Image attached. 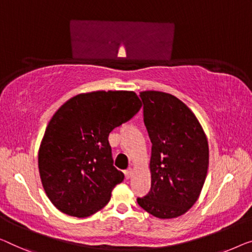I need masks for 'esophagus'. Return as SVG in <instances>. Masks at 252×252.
Instances as JSON below:
<instances>
[{
  "mask_svg": "<svg viewBox=\"0 0 252 252\" xmlns=\"http://www.w3.org/2000/svg\"><path fill=\"white\" fill-rule=\"evenodd\" d=\"M125 175H126V179H130L131 175H132V168L129 167V168H127V170H126L125 171Z\"/></svg>",
  "mask_w": 252,
  "mask_h": 252,
  "instance_id": "esophagus-1",
  "label": "esophagus"
}]
</instances>
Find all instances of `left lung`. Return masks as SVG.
I'll return each instance as SVG.
<instances>
[{"label": "left lung", "mask_w": 252, "mask_h": 252, "mask_svg": "<svg viewBox=\"0 0 252 252\" xmlns=\"http://www.w3.org/2000/svg\"><path fill=\"white\" fill-rule=\"evenodd\" d=\"M144 123L152 141V188L139 206L158 219H174L192 207L207 175L208 142L189 107L171 94L142 92Z\"/></svg>", "instance_id": "1"}]
</instances>
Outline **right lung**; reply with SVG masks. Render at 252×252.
<instances>
[{"instance_id":"right-lung-1","label":"right lung","mask_w":252,"mask_h":252,"mask_svg":"<svg viewBox=\"0 0 252 252\" xmlns=\"http://www.w3.org/2000/svg\"><path fill=\"white\" fill-rule=\"evenodd\" d=\"M141 107L133 92H94L72 97L45 131L38 168L45 192L56 208L87 217L111 199L125 174L116 168L108 134Z\"/></svg>"}]
</instances>
